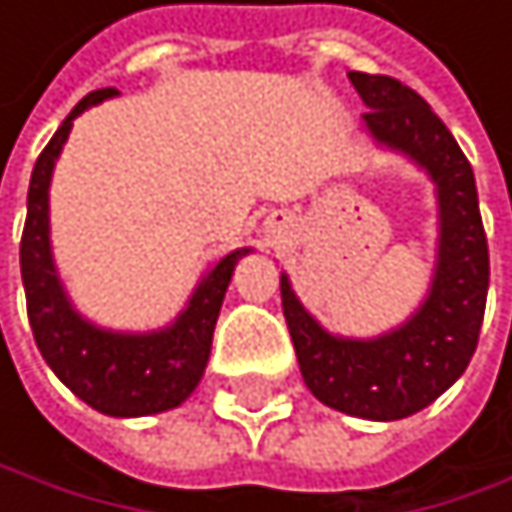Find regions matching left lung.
<instances>
[{
    "instance_id": "8db88e82",
    "label": "left lung",
    "mask_w": 512,
    "mask_h": 512,
    "mask_svg": "<svg viewBox=\"0 0 512 512\" xmlns=\"http://www.w3.org/2000/svg\"><path fill=\"white\" fill-rule=\"evenodd\" d=\"M367 130L410 154L437 181L440 258L428 300L397 331L376 340H337L294 297L282 276V312L306 388L340 413L394 422L425 410L467 370L477 352L486 291L489 242L480 218L473 169L431 112V105L391 75L349 72Z\"/></svg>"
}]
</instances>
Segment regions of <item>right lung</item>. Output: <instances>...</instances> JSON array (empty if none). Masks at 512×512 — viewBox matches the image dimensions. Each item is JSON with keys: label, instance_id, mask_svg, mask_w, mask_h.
<instances>
[{"label": "right lung", "instance_id": "1", "mask_svg": "<svg viewBox=\"0 0 512 512\" xmlns=\"http://www.w3.org/2000/svg\"><path fill=\"white\" fill-rule=\"evenodd\" d=\"M115 93V87L87 93L35 160L26 194V224L20 236V276L35 346L60 382L105 416H151L178 407L197 388L209 361L224 291L236 261L248 248L221 258L194 291L188 309L175 318L172 327L157 334L133 337L99 331L69 306L48 242L51 172L72 121L87 105H96Z\"/></svg>", "mask_w": 512, "mask_h": 512}]
</instances>
